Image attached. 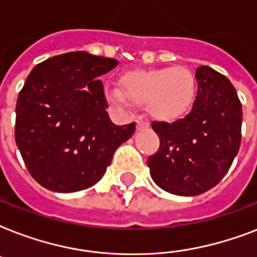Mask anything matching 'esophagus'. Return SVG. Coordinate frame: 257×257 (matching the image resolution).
I'll return each instance as SVG.
<instances>
[{
    "mask_svg": "<svg viewBox=\"0 0 257 257\" xmlns=\"http://www.w3.org/2000/svg\"><path fill=\"white\" fill-rule=\"evenodd\" d=\"M149 126V122L144 118H137V131H143Z\"/></svg>",
    "mask_w": 257,
    "mask_h": 257,
    "instance_id": "esophagus-1",
    "label": "esophagus"
}]
</instances>
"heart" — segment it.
<instances>
[{"instance_id":"obj_1","label":"heart","mask_w":257,"mask_h":257,"mask_svg":"<svg viewBox=\"0 0 257 257\" xmlns=\"http://www.w3.org/2000/svg\"><path fill=\"white\" fill-rule=\"evenodd\" d=\"M120 88L121 92L110 93L113 101L122 102L128 98L137 105H145L147 112L161 121L187 116L197 94L195 76L183 66L129 72L121 77Z\"/></svg>"}]
</instances>
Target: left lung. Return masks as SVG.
Instances as JSON below:
<instances>
[{
  "instance_id": "1",
  "label": "left lung",
  "mask_w": 257,
  "mask_h": 257,
  "mask_svg": "<svg viewBox=\"0 0 257 257\" xmlns=\"http://www.w3.org/2000/svg\"><path fill=\"white\" fill-rule=\"evenodd\" d=\"M193 108L173 122L153 121L160 148L148 157L153 181L179 196H196L220 183L239 152L243 110L235 88L209 66L196 70Z\"/></svg>"
}]
</instances>
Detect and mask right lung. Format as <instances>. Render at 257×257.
Wrapping results in <instances>:
<instances>
[{
  "label": "right lung",
  "mask_w": 257,
  "mask_h": 257,
  "mask_svg": "<svg viewBox=\"0 0 257 257\" xmlns=\"http://www.w3.org/2000/svg\"><path fill=\"white\" fill-rule=\"evenodd\" d=\"M114 58L86 52L60 54L34 66L18 94L16 143L36 181L54 192L90 188L104 176L113 153L136 131L114 125L98 80Z\"/></svg>",
  "instance_id": "1"
}]
</instances>
